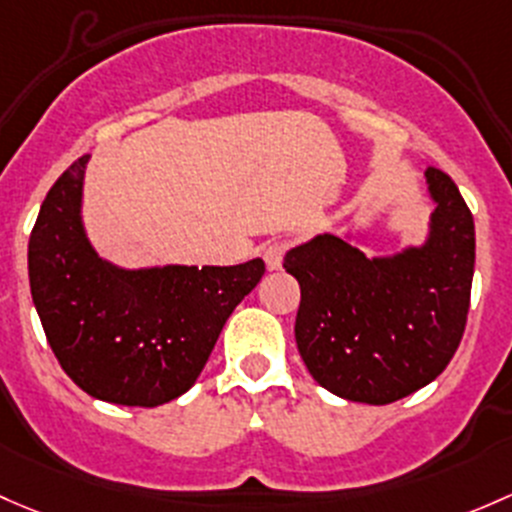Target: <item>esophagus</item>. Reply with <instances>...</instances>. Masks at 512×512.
Instances as JSON below:
<instances>
[{"mask_svg":"<svg viewBox=\"0 0 512 512\" xmlns=\"http://www.w3.org/2000/svg\"><path fill=\"white\" fill-rule=\"evenodd\" d=\"M284 252H287V242L282 240H272L262 247V260H265L267 270H279L284 260Z\"/></svg>","mask_w":512,"mask_h":512,"instance_id":"esophagus-1","label":"esophagus"}]
</instances>
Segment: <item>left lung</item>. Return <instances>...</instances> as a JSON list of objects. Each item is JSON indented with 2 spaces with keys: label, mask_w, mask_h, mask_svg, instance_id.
<instances>
[{
  "label": "left lung",
  "mask_w": 512,
  "mask_h": 512,
  "mask_svg": "<svg viewBox=\"0 0 512 512\" xmlns=\"http://www.w3.org/2000/svg\"><path fill=\"white\" fill-rule=\"evenodd\" d=\"M434 201L419 247L368 257L338 235L292 247L297 348L311 378L333 395L390 405L432 383L459 348L469 314L476 230L451 176L424 171Z\"/></svg>",
  "instance_id": "8db88e82"
}]
</instances>
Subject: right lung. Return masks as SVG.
Listing matches in <instances>:
<instances>
[{"instance_id": "obj_1", "label": "right lung", "mask_w": 512, "mask_h": 512, "mask_svg": "<svg viewBox=\"0 0 512 512\" xmlns=\"http://www.w3.org/2000/svg\"><path fill=\"white\" fill-rule=\"evenodd\" d=\"M88 159L73 161L43 198L29 238L31 297L80 390L112 405L159 407L196 383L265 262L125 270L102 260L80 213Z\"/></svg>"}]
</instances>
